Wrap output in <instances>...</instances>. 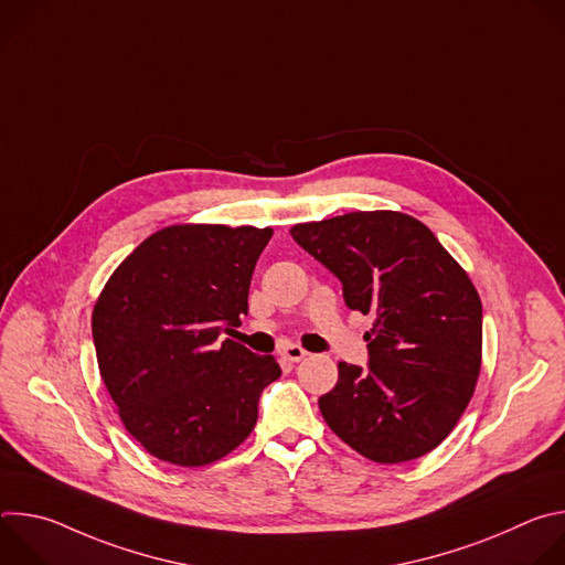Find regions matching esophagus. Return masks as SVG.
Wrapping results in <instances>:
<instances>
[{"label":"esophagus","instance_id":"obj_1","mask_svg":"<svg viewBox=\"0 0 565 565\" xmlns=\"http://www.w3.org/2000/svg\"><path fill=\"white\" fill-rule=\"evenodd\" d=\"M279 353H281V358H286L288 362H301V360L308 355V351L301 349L299 344H286Z\"/></svg>","mask_w":565,"mask_h":565}]
</instances>
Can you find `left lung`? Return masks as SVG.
<instances>
[{
	"mask_svg": "<svg viewBox=\"0 0 565 565\" xmlns=\"http://www.w3.org/2000/svg\"><path fill=\"white\" fill-rule=\"evenodd\" d=\"M290 236L373 317L369 371L340 362L319 397L327 425L358 454L393 465L436 449L473 395L482 362V306L465 268L418 218L349 212L297 223Z\"/></svg>",
	"mask_w": 565,
	"mask_h": 565,
	"instance_id": "1",
	"label": "left lung"
}]
</instances>
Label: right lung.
<instances>
[{
    "label": "right lung",
    "mask_w": 565,
    "mask_h": 565,
    "mask_svg": "<svg viewBox=\"0 0 565 565\" xmlns=\"http://www.w3.org/2000/svg\"><path fill=\"white\" fill-rule=\"evenodd\" d=\"M273 227L177 223L147 236L96 299L103 382L129 436L158 460L205 467L244 443L281 375L230 338Z\"/></svg>",
    "instance_id": "1"
}]
</instances>
